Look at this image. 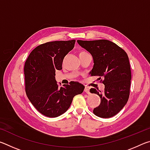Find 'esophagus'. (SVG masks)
<instances>
[{
  "label": "esophagus",
  "mask_w": 150,
  "mask_h": 150,
  "mask_svg": "<svg viewBox=\"0 0 150 150\" xmlns=\"http://www.w3.org/2000/svg\"><path fill=\"white\" fill-rule=\"evenodd\" d=\"M84 91L85 92L87 93V94H90V92H89V87H85V89H84Z\"/></svg>",
  "instance_id": "34e87169"
}]
</instances>
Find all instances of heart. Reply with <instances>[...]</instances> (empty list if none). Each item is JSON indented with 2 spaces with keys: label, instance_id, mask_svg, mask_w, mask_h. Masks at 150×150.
Wrapping results in <instances>:
<instances>
[{
  "label": "heart",
  "instance_id": "obj_1",
  "mask_svg": "<svg viewBox=\"0 0 150 150\" xmlns=\"http://www.w3.org/2000/svg\"><path fill=\"white\" fill-rule=\"evenodd\" d=\"M87 52H85V51H81V52H79V55H81V54H87Z\"/></svg>",
  "mask_w": 150,
  "mask_h": 150
}]
</instances>
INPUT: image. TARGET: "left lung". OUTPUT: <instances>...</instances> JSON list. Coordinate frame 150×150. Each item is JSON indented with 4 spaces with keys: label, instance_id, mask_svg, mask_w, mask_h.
Masks as SVG:
<instances>
[{
    "label": "left lung",
    "instance_id": "obj_1",
    "mask_svg": "<svg viewBox=\"0 0 150 150\" xmlns=\"http://www.w3.org/2000/svg\"><path fill=\"white\" fill-rule=\"evenodd\" d=\"M77 43L93 56L91 76H99V79L105 78V90H90L100 98V105L94 108L93 113L100 118L112 117L126 105L130 95L132 76L128 55L109 40H77Z\"/></svg>",
    "mask_w": 150,
    "mask_h": 150
}]
</instances>
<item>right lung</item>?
<instances>
[{
  "label": "right lung",
  "mask_w": 150,
  "mask_h": 150,
  "mask_svg": "<svg viewBox=\"0 0 150 150\" xmlns=\"http://www.w3.org/2000/svg\"><path fill=\"white\" fill-rule=\"evenodd\" d=\"M75 40L55 41L38 45L30 53L24 65L25 88L33 106L50 118L63 115L75 95L85 86L77 82L58 87L55 71L62 69L64 57L74 47Z\"/></svg>",
  "instance_id": "add662e5"
}]
</instances>
